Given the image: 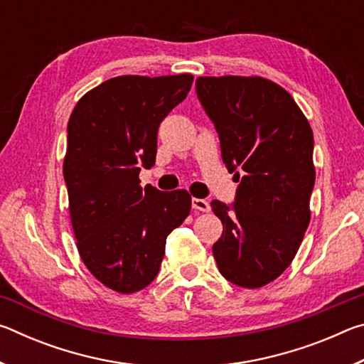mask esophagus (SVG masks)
Wrapping results in <instances>:
<instances>
[{
    "mask_svg": "<svg viewBox=\"0 0 364 364\" xmlns=\"http://www.w3.org/2000/svg\"><path fill=\"white\" fill-rule=\"evenodd\" d=\"M191 205H193L194 210H199V212L210 210V204H208L205 199H197V197H193V200H191Z\"/></svg>",
    "mask_w": 364,
    "mask_h": 364,
    "instance_id": "obj_1",
    "label": "esophagus"
}]
</instances>
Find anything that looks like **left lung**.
Returning <instances> with one entry per match:
<instances>
[{
    "label": "left lung",
    "mask_w": 364,
    "mask_h": 364,
    "mask_svg": "<svg viewBox=\"0 0 364 364\" xmlns=\"http://www.w3.org/2000/svg\"><path fill=\"white\" fill-rule=\"evenodd\" d=\"M196 93L239 181L232 204H210L223 223L213 257L232 284L262 287L284 273L310 223V123L284 88L260 77H199Z\"/></svg>",
    "instance_id": "left-lung-1"
}]
</instances>
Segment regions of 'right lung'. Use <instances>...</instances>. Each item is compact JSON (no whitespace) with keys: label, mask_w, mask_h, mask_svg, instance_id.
I'll list each match as a JSON object with an SVG mask.
<instances>
[{"label":"right lung","mask_w":364,"mask_h":364,"mask_svg":"<svg viewBox=\"0 0 364 364\" xmlns=\"http://www.w3.org/2000/svg\"><path fill=\"white\" fill-rule=\"evenodd\" d=\"M194 77L122 75L77 102L67 125L64 180L77 247L86 268L120 294L156 279L167 236L191 210L188 191L139 186L156 164L162 120L184 101Z\"/></svg>","instance_id":"obj_1"}]
</instances>
